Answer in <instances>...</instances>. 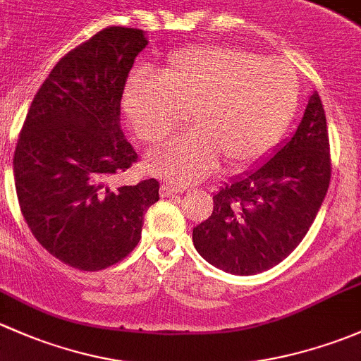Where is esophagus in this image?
<instances>
[{
  "instance_id": "1",
  "label": "esophagus",
  "mask_w": 361,
  "mask_h": 361,
  "mask_svg": "<svg viewBox=\"0 0 361 361\" xmlns=\"http://www.w3.org/2000/svg\"><path fill=\"white\" fill-rule=\"evenodd\" d=\"M184 191V188H177V185H170V184H161V188H159V195H161V198H170V196H176L179 195V192Z\"/></svg>"
}]
</instances>
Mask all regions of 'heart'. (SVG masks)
<instances>
[{
    "mask_svg": "<svg viewBox=\"0 0 361 361\" xmlns=\"http://www.w3.org/2000/svg\"><path fill=\"white\" fill-rule=\"evenodd\" d=\"M299 78L280 59H262L231 44L182 48L159 76L139 71L126 83L125 109L137 135L158 144L189 113L196 128L149 156L156 176L189 184L214 172L261 163L274 149L299 107Z\"/></svg>",
    "mask_w": 361,
    "mask_h": 361,
    "instance_id": "1",
    "label": "heart"
}]
</instances>
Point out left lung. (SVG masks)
Returning <instances> with one entry per match:
<instances>
[{"label": "left lung", "mask_w": 361, "mask_h": 361, "mask_svg": "<svg viewBox=\"0 0 361 361\" xmlns=\"http://www.w3.org/2000/svg\"><path fill=\"white\" fill-rule=\"evenodd\" d=\"M330 144L313 92L292 139L257 169L214 196V212L192 229L207 262L231 274L262 273L292 254L310 231L330 184Z\"/></svg>", "instance_id": "left-lung-1"}]
</instances>
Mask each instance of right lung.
Instances as JSON below:
<instances>
[{
    "label": "right lung",
    "instance_id": "1",
    "mask_svg": "<svg viewBox=\"0 0 361 361\" xmlns=\"http://www.w3.org/2000/svg\"><path fill=\"white\" fill-rule=\"evenodd\" d=\"M146 32L113 25L61 59L32 99L13 154L18 205L54 257L100 271L137 247L156 179L111 184L137 161L120 128L126 78Z\"/></svg>",
    "mask_w": 361,
    "mask_h": 361
}]
</instances>
